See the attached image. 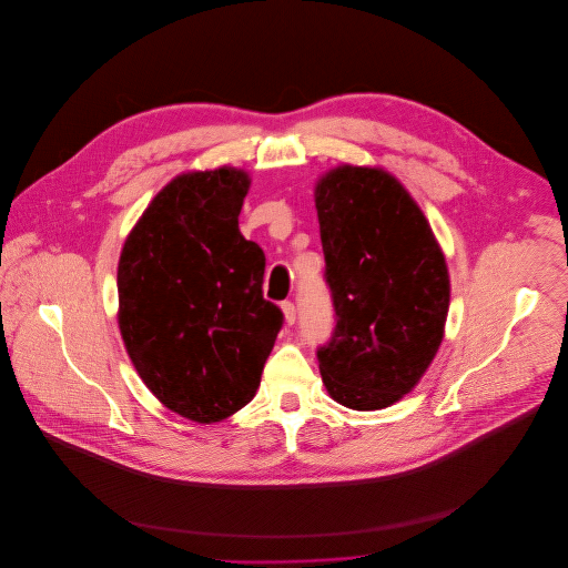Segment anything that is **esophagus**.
<instances>
[{
    "instance_id": "esophagus-1",
    "label": "esophagus",
    "mask_w": 568,
    "mask_h": 568,
    "mask_svg": "<svg viewBox=\"0 0 568 568\" xmlns=\"http://www.w3.org/2000/svg\"><path fill=\"white\" fill-rule=\"evenodd\" d=\"M282 313H284L286 324L293 325L297 322V308H295L293 302H284V304H282Z\"/></svg>"
}]
</instances>
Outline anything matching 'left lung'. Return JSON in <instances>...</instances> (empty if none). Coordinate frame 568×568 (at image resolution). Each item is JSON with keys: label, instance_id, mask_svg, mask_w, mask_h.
<instances>
[{"label": "left lung", "instance_id": "8db88e82", "mask_svg": "<svg viewBox=\"0 0 568 568\" xmlns=\"http://www.w3.org/2000/svg\"><path fill=\"white\" fill-rule=\"evenodd\" d=\"M334 306L317 347L327 394L347 408L398 403L435 358L450 280L428 221L385 170L338 165L315 190Z\"/></svg>", "mask_w": 568, "mask_h": 568}]
</instances>
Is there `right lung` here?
I'll list each match as a JSON object with an SVG mask.
<instances>
[{
    "label": "right lung",
    "mask_w": 568,
    "mask_h": 568,
    "mask_svg": "<svg viewBox=\"0 0 568 568\" xmlns=\"http://www.w3.org/2000/svg\"><path fill=\"white\" fill-rule=\"evenodd\" d=\"M248 183L236 168L179 174L118 264V324L140 378L201 424L251 403L284 324L262 295L264 251L239 230Z\"/></svg>",
    "instance_id": "obj_1"
}]
</instances>
